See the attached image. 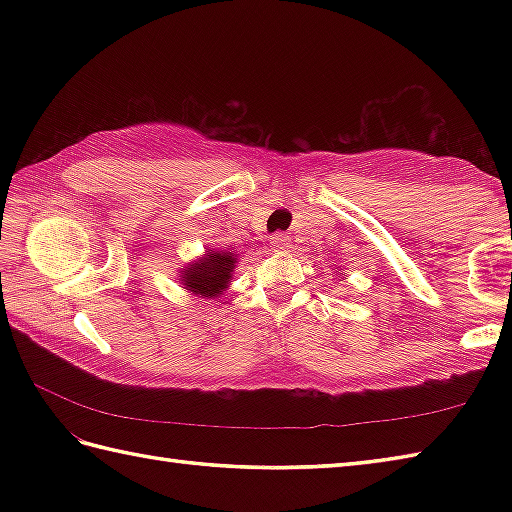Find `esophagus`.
Segmentation results:
<instances>
[{
  "instance_id": "esophagus-1",
  "label": "esophagus",
  "mask_w": 512,
  "mask_h": 512,
  "mask_svg": "<svg viewBox=\"0 0 512 512\" xmlns=\"http://www.w3.org/2000/svg\"><path fill=\"white\" fill-rule=\"evenodd\" d=\"M270 244H273L277 250H286L290 246V239L284 233H277V235L270 237Z\"/></svg>"
}]
</instances>
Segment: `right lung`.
Listing matches in <instances>:
<instances>
[{"mask_svg":"<svg viewBox=\"0 0 512 512\" xmlns=\"http://www.w3.org/2000/svg\"><path fill=\"white\" fill-rule=\"evenodd\" d=\"M235 268V255L233 253H222V250H213V253H206L204 259L198 264L189 266L182 270L184 286H187L195 295L202 297H217L222 295V290L231 284V273Z\"/></svg>","mask_w":512,"mask_h":512,"instance_id":"obj_1","label":"right lung"}]
</instances>
